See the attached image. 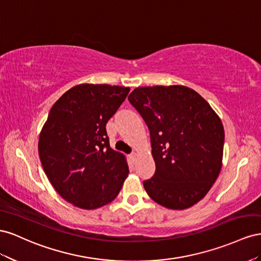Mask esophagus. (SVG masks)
Returning a JSON list of instances; mask_svg holds the SVG:
<instances>
[{"label":"esophagus","mask_w":261,"mask_h":261,"mask_svg":"<svg viewBox=\"0 0 261 261\" xmlns=\"http://www.w3.org/2000/svg\"><path fill=\"white\" fill-rule=\"evenodd\" d=\"M137 158H138V154H137L136 152H132V153L130 154V159H131L133 162H135V161L137 160Z\"/></svg>","instance_id":"34e87169"}]
</instances>
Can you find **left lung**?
Here are the masks:
<instances>
[{
  "label": "left lung",
  "instance_id": "8db88e82",
  "mask_svg": "<svg viewBox=\"0 0 261 261\" xmlns=\"http://www.w3.org/2000/svg\"><path fill=\"white\" fill-rule=\"evenodd\" d=\"M129 101L150 130L156 170L147 195L170 210L202 200L222 168L224 128L210 103L184 85L133 89Z\"/></svg>",
  "mask_w": 261,
  "mask_h": 261
}]
</instances>
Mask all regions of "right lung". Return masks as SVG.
<instances>
[{
	"instance_id": "obj_1",
	"label": "right lung",
	"mask_w": 261,
	"mask_h": 261,
	"mask_svg": "<svg viewBox=\"0 0 261 261\" xmlns=\"http://www.w3.org/2000/svg\"><path fill=\"white\" fill-rule=\"evenodd\" d=\"M130 88L79 84L59 98L40 131L38 152L55 190L83 210L111 202L128 177L125 156L109 145L106 123Z\"/></svg>"
}]
</instances>
